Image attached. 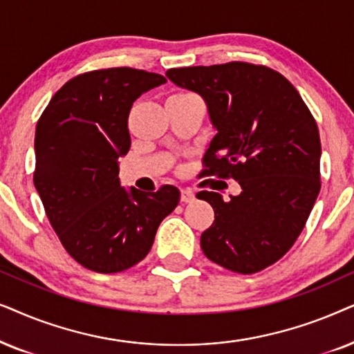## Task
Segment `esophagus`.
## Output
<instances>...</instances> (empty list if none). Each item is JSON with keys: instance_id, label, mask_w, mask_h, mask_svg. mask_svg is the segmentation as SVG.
I'll use <instances>...</instances> for the list:
<instances>
[{"instance_id": "esophagus-1", "label": "esophagus", "mask_w": 354, "mask_h": 354, "mask_svg": "<svg viewBox=\"0 0 354 354\" xmlns=\"http://www.w3.org/2000/svg\"><path fill=\"white\" fill-rule=\"evenodd\" d=\"M192 201H194V192L189 189H181V202L187 204V202H192Z\"/></svg>"}]
</instances>
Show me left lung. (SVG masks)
Instances as JSON below:
<instances>
[{
	"label": "left lung",
	"mask_w": 354,
	"mask_h": 354,
	"mask_svg": "<svg viewBox=\"0 0 354 354\" xmlns=\"http://www.w3.org/2000/svg\"><path fill=\"white\" fill-rule=\"evenodd\" d=\"M174 86L204 98L216 134L205 173L233 176L238 196L197 197L215 220L201 236L212 262L238 273L262 270L293 246L320 191V138L313 115L288 79L249 63L168 69Z\"/></svg>",
	"instance_id": "obj_1"
}]
</instances>
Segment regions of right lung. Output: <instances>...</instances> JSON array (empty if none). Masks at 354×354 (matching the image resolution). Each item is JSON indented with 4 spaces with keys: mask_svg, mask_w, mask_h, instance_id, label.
Instances as JSON below:
<instances>
[{
    "mask_svg": "<svg viewBox=\"0 0 354 354\" xmlns=\"http://www.w3.org/2000/svg\"><path fill=\"white\" fill-rule=\"evenodd\" d=\"M167 82L131 68L92 71L55 93L35 129L34 185L61 244L88 270L116 273L147 256L180 191L142 192L120 181L133 103Z\"/></svg>",
    "mask_w": 354,
    "mask_h": 354,
    "instance_id": "obj_1",
    "label": "right lung"
}]
</instances>
